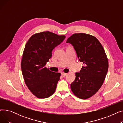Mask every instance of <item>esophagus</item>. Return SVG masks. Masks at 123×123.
<instances>
[{
  "label": "esophagus",
  "mask_w": 123,
  "mask_h": 123,
  "mask_svg": "<svg viewBox=\"0 0 123 123\" xmlns=\"http://www.w3.org/2000/svg\"><path fill=\"white\" fill-rule=\"evenodd\" d=\"M61 74H62V75L63 77H65V76H66L67 75V73H64V72H62V73H61Z\"/></svg>",
  "instance_id": "esophagus-1"
}]
</instances>
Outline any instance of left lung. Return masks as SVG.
Listing matches in <instances>:
<instances>
[{
    "mask_svg": "<svg viewBox=\"0 0 123 123\" xmlns=\"http://www.w3.org/2000/svg\"><path fill=\"white\" fill-rule=\"evenodd\" d=\"M71 44L79 61L84 66L71 84V89L77 97L87 99L95 95L104 82L108 69V60L105 51L95 36L84 33H75L67 40Z\"/></svg>",
    "mask_w": 123,
    "mask_h": 123,
    "instance_id": "obj_1",
    "label": "left lung"
}]
</instances>
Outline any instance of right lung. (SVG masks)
<instances>
[{
  "mask_svg": "<svg viewBox=\"0 0 123 123\" xmlns=\"http://www.w3.org/2000/svg\"><path fill=\"white\" fill-rule=\"evenodd\" d=\"M65 37L42 32L31 36L26 44L21 61L22 73L26 85L38 98H47L55 91L61 74L51 71L45 65L53 49Z\"/></svg>",
  "mask_w": 123,
  "mask_h": 123,
  "instance_id": "right-lung-1",
  "label": "right lung"
}]
</instances>
